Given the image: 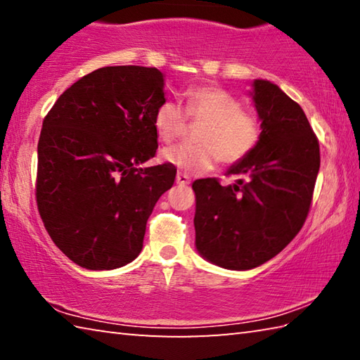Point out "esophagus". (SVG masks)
<instances>
[{
  "label": "esophagus",
  "mask_w": 360,
  "mask_h": 360,
  "mask_svg": "<svg viewBox=\"0 0 360 360\" xmlns=\"http://www.w3.org/2000/svg\"><path fill=\"white\" fill-rule=\"evenodd\" d=\"M176 184H179V186L191 184V178H188V176L184 173H178V176H176Z\"/></svg>",
  "instance_id": "esophagus-1"
}]
</instances>
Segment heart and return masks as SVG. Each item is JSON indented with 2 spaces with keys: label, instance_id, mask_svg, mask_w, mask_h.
Here are the masks:
<instances>
[{
  "label": "heart",
  "instance_id": "b5f03b06",
  "mask_svg": "<svg viewBox=\"0 0 360 360\" xmlns=\"http://www.w3.org/2000/svg\"><path fill=\"white\" fill-rule=\"evenodd\" d=\"M202 124L197 144H179L162 152L169 165L188 174L210 172L221 160L235 165L257 148L262 135L259 115L243 108L238 96L212 85L193 87L186 95V111L173 100L163 101L154 115V127L163 143L172 144L187 130V122Z\"/></svg>",
  "mask_w": 360,
  "mask_h": 360
}]
</instances>
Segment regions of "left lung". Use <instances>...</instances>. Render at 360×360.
<instances>
[{"label": "left lung", "mask_w": 360, "mask_h": 360, "mask_svg": "<svg viewBox=\"0 0 360 360\" xmlns=\"http://www.w3.org/2000/svg\"><path fill=\"white\" fill-rule=\"evenodd\" d=\"M254 103L260 141L229 169V176L245 179L192 184L195 245L205 259L229 270L265 264L295 238L311 208L321 165L318 136L298 103L268 81L254 82Z\"/></svg>", "instance_id": "1"}]
</instances>
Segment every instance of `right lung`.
<instances>
[{"mask_svg": "<svg viewBox=\"0 0 360 360\" xmlns=\"http://www.w3.org/2000/svg\"><path fill=\"white\" fill-rule=\"evenodd\" d=\"M163 101L157 68L105 66L66 89L42 120L36 203L79 266L112 270L141 252L150 212L176 178L169 163L139 168L157 152Z\"/></svg>", "mask_w": 360, "mask_h": 360, "instance_id": "right-lung-1", "label": "right lung"}]
</instances>
